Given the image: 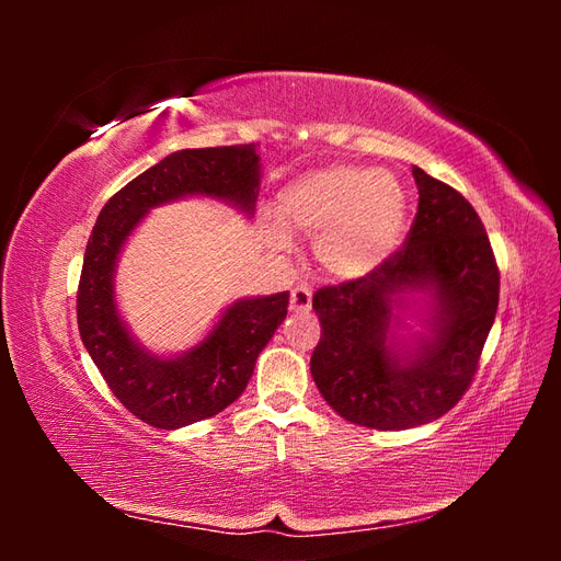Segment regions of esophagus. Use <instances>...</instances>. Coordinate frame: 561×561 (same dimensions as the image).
<instances>
[{
    "instance_id": "34e87169",
    "label": "esophagus",
    "mask_w": 561,
    "mask_h": 561,
    "mask_svg": "<svg viewBox=\"0 0 561 561\" xmlns=\"http://www.w3.org/2000/svg\"><path fill=\"white\" fill-rule=\"evenodd\" d=\"M290 311L295 313L311 311V290L307 285H297L290 293Z\"/></svg>"
}]
</instances>
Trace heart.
<instances>
[{"label": "heart", "instance_id": "heart-1", "mask_svg": "<svg viewBox=\"0 0 561 561\" xmlns=\"http://www.w3.org/2000/svg\"><path fill=\"white\" fill-rule=\"evenodd\" d=\"M274 213L286 231L316 239V257L328 274L358 280L379 271L402 245L410 201L402 184L379 168L325 165L287 182L276 194ZM282 230L262 227L276 252L290 250Z\"/></svg>", "mask_w": 561, "mask_h": 561}]
</instances>
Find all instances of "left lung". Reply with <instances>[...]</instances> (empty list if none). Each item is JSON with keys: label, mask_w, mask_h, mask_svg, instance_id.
I'll list each match as a JSON object with an SVG mask.
<instances>
[{"label": "left lung", "mask_w": 561, "mask_h": 561, "mask_svg": "<svg viewBox=\"0 0 561 561\" xmlns=\"http://www.w3.org/2000/svg\"><path fill=\"white\" fill-rule=\"evenodd\" d=\"M412 175L419 210L407 245L371 276L313 295L322 334L311 377L339 416L375 431L447 414L478 371L499 309V266L482 219L449 184L416 165Z\"/></svg>", "instance_id": "left-lung-1"}]
</instances>
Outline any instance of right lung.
<instances>
[{
  "label": "right lung",
  "instance_id": "obj_1",
  "mask_svg": "<svg viewBox=\"0 0 561 561\" xmlns=\"http://www.w3.org/2000/svg\"><path fill=\"white\" fill-rule=\"evenodd\" d=\"M260 182L257 145L180 149L128 182L98 215L79 280V334L118 402L149 426L184 428L241 398L257 355L287 316L290 293L233 299L198 344L154 353L118 311L122 252L151 208L173 201L210 198L252 219Z\"/></svg>",
  "mask_w": 561,
  "mask_h": 561
}]
</instances>
